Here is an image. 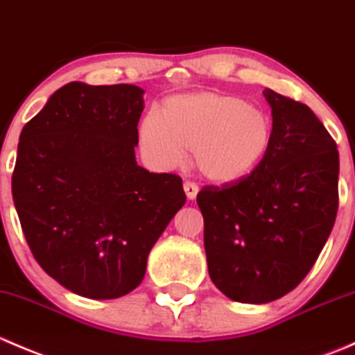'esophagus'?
Listing matches in <instances>:
<instances>
[{"mask_svg": "<svg viewBox=\"0 0 355 355\" xmlns=\"http://www.w3.org/2000/svg\"><path fill=\"white\" fill-rule=\"evenodd\" d=\"M184 191H185V196H187L189 199L194 200L196 198H198L199 187L194 184V182H185V184H184Z\"/></svg>", "mask_w": 355, "mask_h": 355, "instance_id": "34e87169", "label": "esophagus"}]
</instances>
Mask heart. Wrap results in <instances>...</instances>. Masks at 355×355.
Masks as SVG:
<instances>
[{
    "label": "heart",
    "mask_w": 355,
    "mask_h": 355,
    "mask_svg": "<svg viewBox=\"0 0 355 355\" xmlns=\"http://www.w3.org/2000/svg\"><path fill=\"white\" fill-rule=\"evenodd\" d=\"M139 148L157 170L178 166L192 149L198 170L230 184L247 177L270 151L273 127L266 114L237 96L192 92L168 98L139 123Z\"/></svg>",
    "instance_id": "obj_1"
}]
</instances>
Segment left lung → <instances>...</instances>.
<instances>
[{
    "instance_id": "obj_1",
    "label": "left lung",
    "mask_w": 355,
    "mask_h": 355,
    "mask_svg": "<svg viewBox=\"0 0 355 355\" xmlns=\"http://www.w3.org/2000/svg\"><path fill=\"white\" fill-rule=\"evenodd\" d=\"M273 141L252 173L198 194L213 284L228 299L266 304L316 263L338 209V151L309 106L264 89Z\"/></svg>"
}]
</instances>
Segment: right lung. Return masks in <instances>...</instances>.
<instances>
[{"label":"right lung","instance_id":"1","mask_svg":"<svg viewBox=\"0 0 355 355\" xmlns=\"http://www.w3.org/2000/svg\"><path fill=\"white\" fill-rule=\"evenodd\" d=\"M144 91L70 82L20 134L12 194L42 270L87 299L142 282L153 245L185 204L182 178L135 161Z\"/></svg>","mask_w":355,"mask_h":355}]
</instances>
